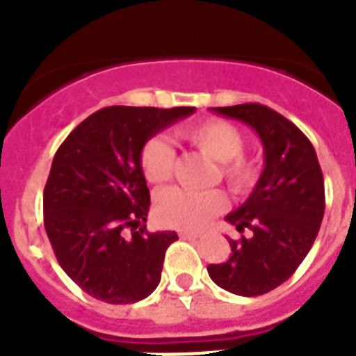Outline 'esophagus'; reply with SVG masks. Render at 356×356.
Segmentation results:
<instances>
[{"instance_id":"1","label":"esophagus","mask_w":356,"mask_h":356,"mask_svg":"<svg viewBox=\"0 0 356 356\" xmlns=\"http://www.w3.org/2000/svg\"><path fill=\"white\" fill-rule=\"evenodd\" d=\"M179 236L181 238H184V240H197V238H200V234H195V233H181L179 234Z\"/></svg>"}]
</instances>
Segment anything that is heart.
<instances>
[{"mask_svg":"<svg viewBox=\"0 0 356 356\" xmlns=\"http://www.w3.org/2000/svg\"><path fill=\"white\" fill-rule=\"evenodd\" d=\"M179 138L211 156L218 162V173L227 188L242 194L257 181V166L242 155L243 136L233 123L223 120H203L179 129ZM175 153L164 138L147 140L140 151V168L144 177L153 184L164 183L172 177ZM225 209V197L218 190L190 192L183 188H168L155 201L156 220L166 227L197 231L211 218Z\"/></svg>","mask_w":356,"mask_h":356,"instance_id":"heart-1","label":"heart"}]
</instances>
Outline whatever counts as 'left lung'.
<instances>
[{"label": "left lung", "mask_w": 356, "mask_h": 356, "mask_svg": "<svg viewBox=\"0 0 356 356\" xmlns=\"http://www.w3.org/2000/svg\"><path fill=\"white\" fill-rule=\"evenodd\" d=\"M212 113L243 122L264 147V170L243 205L225 216L238 233L231 257L209 264L218 286L243 298L271 292L293 275L312 248L325 212L323 173L310 140L290 120L260 103L214 107Z\"/></svg>", "instance_id": "8db88e82"}]
</instances>
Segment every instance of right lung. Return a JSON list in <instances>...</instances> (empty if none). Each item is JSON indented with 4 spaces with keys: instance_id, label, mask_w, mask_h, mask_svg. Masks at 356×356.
Wrapping results in <instances>:
<instances>
[{
    "instance_id": "right-lung-1",
    "label": "right lung",
    "mask_w": 356,
    "mask_h": 356,
    "mask_svg": "<svg viewBox=\"0 0 356 356\" xmlns=\"http://www.w3.org/2000/svg\"><path fill=\"white\" fill-rule=\"evenodd\" d=\"M194 107H105L81 122L53 159L44 225L58 264L88 296L136 303L161 282L175 231L145 229L149 188L140 151Z\"/></svg>"
}]
</instances>
